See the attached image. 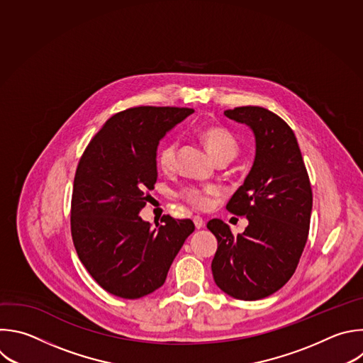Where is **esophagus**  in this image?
Here are the masks:
<instances>
[{"label":"esophagus","mask_w":363,"mask_h":363,"mask_svg":"<svg viewBox=\"0 0 363 363\" xmlns=\"http://www.w3.org/2000/svg\"><path fill=\"white\" fill-rule=\"evenodd\" d=\"M194 223H195L196 229H201L205 226V220L201 216H194Z\"/></svg>","instance_id":"1"}]
</instances>
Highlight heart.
I'll list each match as a JSON object with an SVG mask.
<instances>
[{
	"label": "heart",
	"instance_id": "b5f03b06",
	"mask_svg": "<svg viewBox=\"0 0 363 363\" xmlns=\"http://www.w3.org/2000/svg\"><path fill=\"white\" fill-rule=\"evenodd\" d=\"M201 135L208 152L213 160L220 157H228L233 160L236 157L239 147L236 140L228 130L222 127H209V128H205ZM177 150H178V143L175 140H169L161 145L157 157L160 168H162L164 171H168L174 167ZM209 194H212V189L201 191L196 188H188L184 191V196L186 198V201H189L191 203L199 208H203L208 205Z\"/></svg>",
	"mask_w": 363,
	"mask_h": 363
}]
</instances>
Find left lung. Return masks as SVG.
Here are the masks:
<instances>
[{"label":"left lung","mask_w":363,"mask_h":363,"mask_svg":"<svg viewBox=\"0 0 363 363\" xmlns=\"http://www.w3.org/2000/svg\"><path fill=\"white\" fill-rule=\"evenodd\" d=\"M223 113L252 131L255 158L226 203L229 212L247 216L245 230L233 236L220 219L206 225L218 239L211 268L222 292L258 301L281 289L298 267L309 232L312 189L296 137L282 118L262 106Z\"/></svg>","instance_id":"1"}]
</instances>
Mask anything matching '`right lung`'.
<instances>
[{"label": "right lung", "instance_id": "add662e5", "mask_svg": "<svg viewBox=\"0 0 363 363\" xmlns=\"http://www.w3.org/2000/svg\"><path fill=\"white\" fill-rule=\"evenodd\" d=\"M192 108L138 106L111 116L85 150L74 179L71 233L89 275L106 292L138 299L161 288L194 232L167 215L152 228L140 216L158 178L161 140Z\"/></svg>", "mask_w": 363, "mask_h": 363}]
</instances>
